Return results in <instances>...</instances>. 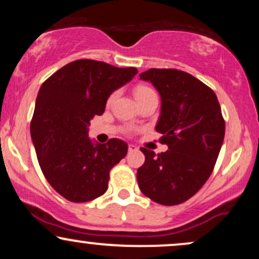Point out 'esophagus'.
I'll list each match as a JSON object with an SVG mask.
<instances>
[{
	"label": "esophagus",
	"instance_id": "34e87169",
	"mask_svg": "<svg viewBox=\"0 0 259 259\" xmlns=\"http://www.w3.org/2000/svg\"><path fill=\"white\" fill-rule=\"evenodd\" d=\"M127 150H129V152H134V151H138L139 148L135 146V145H129V148H127Z\"/></svg>",
	"mask_w": 259,
	"mask_h": 259
}]
</instances>
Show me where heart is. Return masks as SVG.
Listing matches in <instances>:
<instances>
[{
    "mask_svg": "<svg viewBox=\"0 0 259 259\" xmlns=\"http://www.w3.org/2000/svg\"><path fill=\"white\" fill-rule=\"evenodd\" d=\"M150 92H153L150 88H146V86H139V88L135 89V97L138 99L140 96H144V95L150 94ZM113 100V96L111 97V101Z\"/></svg>",
    "mask_w": 259,
    "mask_h": 259,
    "instance_id": "b5f03b06",
    "label": "heart"
}]
</instances>
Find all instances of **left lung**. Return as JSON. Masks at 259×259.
<instances>
[{
  "label": "left lung",
  "mask_w": 259,
  "mask_h": 259,
  "mask_svg": "<svg viewBox=\"0 0 259 259\" xmlns=\"http://www.w3.org/2000/svg\"><path fill=\"white\" fill-rule=\"evenodd\" d=\"M140 79L150 81L160 96L156 132L163 134L165 152L141 148L145 163L138 169L140 190L164 206L179 204L204 185L221 152L225 123L213 90L191 74L177 69H148Z\"/></svg>",
  "instance_id": "1"
}]
</instances>
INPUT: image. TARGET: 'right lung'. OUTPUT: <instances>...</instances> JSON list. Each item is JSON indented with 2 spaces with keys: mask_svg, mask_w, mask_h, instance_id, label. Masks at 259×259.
<instances>
[{
  "mask_svg": "<svg viewBox=\"0 0 259 259\" xmlns=\"http://www.w3.org/2000/svg\"><path fill=\"white\" fill-rule=\"evenodd\" d=\"M136 74L134 67L79 59L41 85L30 125L32 144L45 178L67 200L88 202L105 194L109 170L126 156L123 140L100 144L89 138V125L105 112L113 92Z\"/></svg>",
  "mask_w": 259,
  "mask_h": 259,
  "instance_id": "add662e5",
  "label": "right lung"
}]
</instances>
